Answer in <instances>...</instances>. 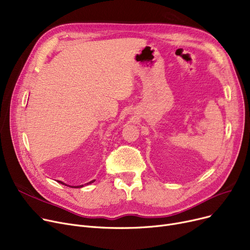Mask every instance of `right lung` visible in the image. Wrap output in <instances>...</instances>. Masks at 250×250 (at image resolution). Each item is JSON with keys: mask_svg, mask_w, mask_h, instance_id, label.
Here are the masks:
<instances>
[{"mask_svg": "<svg viewBox=\"0 0 250 250\" xmlns=\"http://www.w3.org/2000/svg\"><path fill=\"white\" fill-rule=\"evenodd\" d=\"M94 181H95V179H94V180H91L90 182H87V183H86V185H91V183H92V182H94ZM58 182H59V183H62V185H64V186H67V187L73 188H83V187H84L83 185H82V186H78V187H71V186H68V185H65V183H63L62 181H60V180H59ZM86 185H85V186H86Z\"/></svg>", "mask_w": 250, "mask_h": 250, "instance_id": "1", "label": "right lung"}]
</instances>
